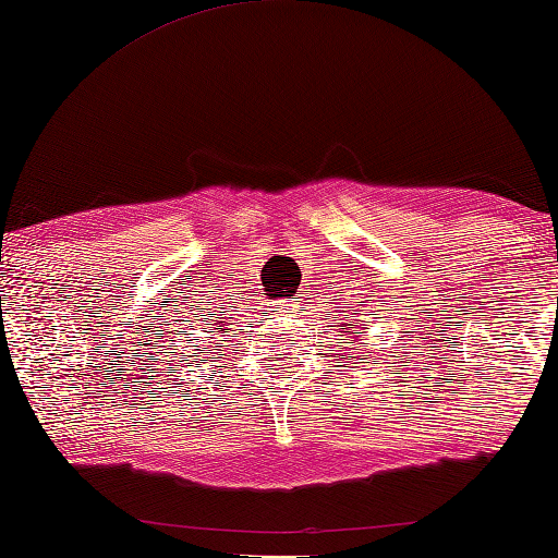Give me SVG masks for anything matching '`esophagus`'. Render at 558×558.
<instances>
[{
    "label": "esophagus",
    "instance_id": "1",
    "mask_svg": "<svg viewBox=\"0 0 558 558\" xmlns=\"http://www.w3.org/2000/svg\"><path fill=\"white\" fill-rule=\"evenodd\" d=\"M295 300H300V298H293V300H282V307H286V311H293V307H295Z\"/></svg>",
    "mask_w": 558,
    "mask_h": 558
}]
</instances>
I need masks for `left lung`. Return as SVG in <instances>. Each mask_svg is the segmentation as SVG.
<instances>
[{
  "instance_id": "8db88e82",
  "label": "left lung",
  "mask_w": 558,
  "mask_h": 558,
  "mask_svg": "<svg viewBox=\"0 0 558 558\" xmlns=\"http://www.w3.org/2000/svg\"><path fill=\"white\" fill-rule=\"evenodd\" d=\"M340 330H342V332H348L350 327H348V325H340ZM350 335H355V332H350ZM362 344H367V342H362Z\"/></svg>"
}]
</instances>
